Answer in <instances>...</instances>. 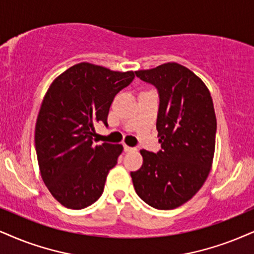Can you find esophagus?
I'll return each mask as SVG.
<instances>
[{"mask_svg": "<svg viewBox=\"0 0 254 254\" xmlns=\"http://www.w3.org/2000/svg\"><path fill=\"white\" fill-rule=\"evenodd\" d=\"M123 147H124V151L125 152H129V151H132V150H134V147H131V146H127V145H123Z\"/></svg>", "mask_w": 254, "mask_h": 254, "instance_id": "esophagus-1", "label": "esophagus"}]
</instances>
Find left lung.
<instances>
[{
    "label": "left lung",
    "instance_id": "1",
    "mask_svg": "<svg viewBox=\"0 0 254 254\" xmlns=\"http://www.w3.org/2000/svg\"><path fill=\"white\" fill-rule=\"evenodd\" d=\"M158 91L157 153L140 150L143 165L131 172L136 193L150 206L172 210L193 197L210 173L217 120L210 91L178 63L136 71Z\"/></svg>",
    "mask_w": 254,
    "mask_h": 254
}]
</instances>
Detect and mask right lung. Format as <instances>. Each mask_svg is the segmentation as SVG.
<instances>
[{
    "mask_svg": "<svg viewBox=\"0 0 254 254\" xmlns=\"http://www.w3.org/2000/svg\"><path fill=\"white\" fill-rule=\"evenodd\" d=\"M134 78L133 71H111L79 63L60 75L44 96L35 149L44 184L63 206L81 210L101 197L121 144L94 145L95 124L108 127L115 96Z\"/></svg>",
    "mask_w": 254,
    "mask_h": 254,
    "instance_id": "obj_1",
    "label": "right lung"
}]
</instances>
